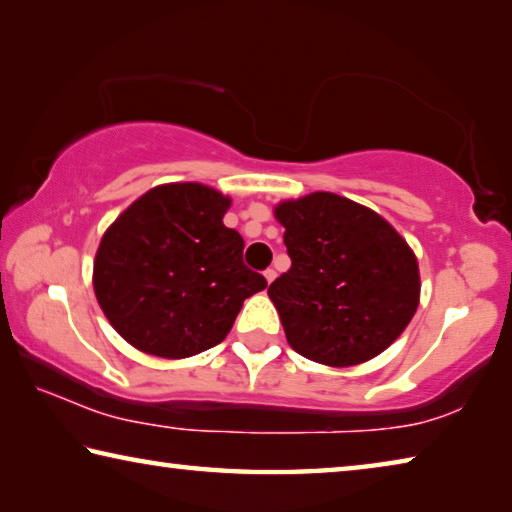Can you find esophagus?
I'll return each instance as SVG.
<instances>
[{"label": "esophagus", "instance_id": "esophagus-1", "mask_svg": "<svg viewBox=\"0 0 512 512\" xmlns=\"http://www.w3.org/2000/svg\"><path fill=\"white\" fill-rule=\"evenodd\" d=\"M264 277H266V282H268V284H271V282L275 280V277H277V273L273 271V268H268V271H264Z\"/></svg>", "mask_w": 512, "mask_h": 512}]
</instances>
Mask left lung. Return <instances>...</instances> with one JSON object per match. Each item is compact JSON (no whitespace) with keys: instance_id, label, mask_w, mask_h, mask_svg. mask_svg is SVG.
<instances>
[{"instance_id":"left-lung-1","label":"left lung","mask_w":512,"mask_h":512,"mask_svg":"<svg viewBox=\"0 0 512 512\" xmlns=\"http://www.w3.org/2000/svg\"><path fill=\"white\" fill-rule=\"evenodd\" d=\"M291 268L268 287L293 350L359 366L397 341L420 305L418 257L384 216L332 192L273 207Z\"/></svg>"}]
</instances>
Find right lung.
<instances>
[{
    "label": "right lung",
    "mask_w": 512,
    "mask_h": 512,
    "mask_svg": "<svg viewBox=\"0 0 512 512\" xmlns=\"http://www.w3.org/2000/svg\"><path fill=\"white\" fill-rule=\"evenodd\" d=\"M232 198L203 183L149 189L108 225L92 287L115 332L144 354L187 359L228 336L266 280L244 264V239L225 228Z\"/></svg>",
    "instance_id": "right-lung-1"
}]
</instances>
